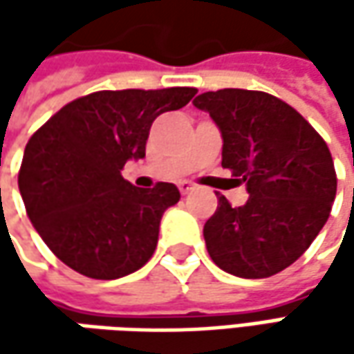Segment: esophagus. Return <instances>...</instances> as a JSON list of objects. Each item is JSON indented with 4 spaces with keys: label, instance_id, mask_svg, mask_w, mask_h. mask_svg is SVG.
I'll list each match as a JSON object with an SVG mask.
<instances>
[{
    "label": "esophagus",
    "instance_id": "obj_1",
    "mask_svg": "<svg viewBox=\"0 0 354 354\" xmlns=\"http://www.w3.org/2000/svg\"><path fill=\"white\" fill-rule=\"evenodd\" d=\"M179 189H181V193H183V195H187V193H191V191H193L195 187H193V185H191V183H187V181H185V183L179 185Z\"/></svg>",
    "mask_w": 354,
    "mask_h": 354
}]
</instances>
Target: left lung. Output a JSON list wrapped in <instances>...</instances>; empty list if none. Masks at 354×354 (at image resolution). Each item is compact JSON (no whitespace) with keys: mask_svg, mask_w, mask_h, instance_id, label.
<instances>
[{"mask_svg":"<svg viewBox=\"0 0 354 354\" xmlns=\"http://www.w3.org/2000/svg\"><path fill=\"white\" fill-rule=\"evenodd\" d=\"M223 136V167L246 183L248 201L218 207L203 234L212 262L232 276L270 278L319 234L337 193L333 157L290 104L258 90L203 92L193 100Z\"/></svg>","mask_w":354,"mask_h":354,"instance_id":"left-lung-1","label":"left lung"}]
</instances>
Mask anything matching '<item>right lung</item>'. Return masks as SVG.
Instances as JSON below:
<instances>
[{
    "mask_svg": "<svg viewBox=\"0 0 354 354\" xmlns=\"http://www.w3.org/2000/svg\"><path fill=\"white\" fill-rule=\"evenodd\" d=\"M195 94L187 86L92 92L31 136L19 193L35 230L61 262L86 278L118 279L153 256L161 216L181 193L173 183L138 189L122 169L145 157L153 120Z\"/></svg>",
    "mask_w": 354,
    "mask_h": 354,
    "instance_id": "add662e5",
    "label": "right lung"
}]
</instances>
